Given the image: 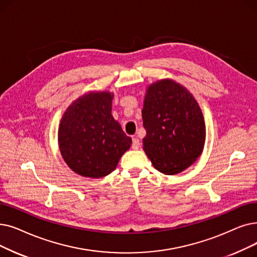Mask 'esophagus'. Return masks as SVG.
Segmentation results:
<instances>
[{"instance_id": "1", "label": "esophagus", "mask_w": 257, "mask_h": 257, "mask_svg": "<svg viewBox=\"0 0 257 257\" xmlns=\"http://www.w3.org/2000/svg\"><path fill=\"white\" fill-rule=\"evenodd\" d=\"M141 147V142L138 138H133L132 139V149L138 150Z\"/></svg>"}]
</instances>
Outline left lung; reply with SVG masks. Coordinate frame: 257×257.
Masks as SVG:
<instances>
[{
    "mask_svg": "<svg viewBox=\"0 0 257 257\" xmlns=\"http://www.w3.org/2000/svg\"><path fill=\"white\" fill-rule=\"evenodd\" d=\"M146 137L144 151L156 170L173 175L190 167L202 154L205 120L187 88L170 79L151 84L142 110Z\"/></svg>",
    "mask_w": 257,
    "mask_h": 257,
    "instance_id": "8db88e82",
    "label": "left lung"
}]
</instances>
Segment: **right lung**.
I'll return each instance as SVG.
<instances>
[{
  "instance_id": "obj_1",
  "label": "right lung",
  "mask_w": 257,
  "mask_h": 257,
  "mask_svg": "<svg viewBox=\"0 0 257 257\" xmlns=\"http://www.w3.org/2000/svg\"><path fill=\"white\" fill-rule=\"evenodd\" d=\"M113 93L88 92L66 109L58 140L61 154L75 173L99 178L112 172L131 146L112 114Z\"/></svg>"
}]
</instances>
